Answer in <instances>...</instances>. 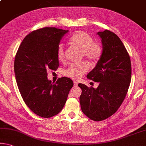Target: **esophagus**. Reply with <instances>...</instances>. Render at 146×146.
<instances>
[{"label":"esophagus","instance_id":"1","mask_svg":"<svg viewBox=\"0 0 146 146\" xmlns=\"http://www.w3.org/2000/svg\"><path fill=\"white\" fill-rule=\"evenodd\" d=\"M77 85H78V82H76V81L74 82V86L77 87Z\"/></svg>","mask_w":146,"mask_h":146}]
</instances>
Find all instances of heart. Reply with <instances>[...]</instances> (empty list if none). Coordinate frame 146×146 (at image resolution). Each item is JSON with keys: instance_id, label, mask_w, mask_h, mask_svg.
Wrapping results in <instances>:
<instances>
[{"instance_id": "1", "label": "heart", "mask_w": 146, "mask_h": 146, "mask_svg": "<svg viewBox=\"0 0 146 146\" xmlns=\"http://www.w3.org/2000/svg\"><path fill=\"white\" fill-rule=\"evenodd\" d=\"M71 41L82 50V56L90 62L98 60L103 52V47L100 43L94 42L93 38L89 34L82 31H78L73 34L71 38ZM57 57L59 60L62 61L65 58V50L63 44L60 43L57 48ZM88 66L86 62L71 64L65 69V76L73 80H78L87 72Z\"/></svg>"}]
</instances>
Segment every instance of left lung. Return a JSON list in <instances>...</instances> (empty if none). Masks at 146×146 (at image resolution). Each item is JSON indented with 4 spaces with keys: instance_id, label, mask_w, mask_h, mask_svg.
<instances>
[{
    "instance_id": "8db88e82",
    "label": "left lung",
    "mask_w": 146,
    "mask_h": 146,
    "mask_svg": "<svg viewBox=\"0 0 146 146\" xmlns=\"http://www.w3.org/2000/svg\"><path fill=\"white\" fill-rule=\"evenodd\" d=\"M103 52L87 78L99 82L96 89L83 84L80 103L82 112L94 121H100L116 112L125 98L131 80V63L129 53L114 32H99Z\"/></svg>"
}]
</instances>
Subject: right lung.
I'll return each mask as SVG.
<instances>
[{
    "label": "right lung",
    "instance_id": "1",
    "mask_svg": "<svg viewBox=\"0 0 146 146\" xmlns=\"http://www.w3.org/2000/svg\"><path fill=\"white\" fill-rule=\"evenodd\" d=\"M67 32L55 27L32 31L15 55V79L23 101L34 114L45 118L60 112L73 86L68 77L59 78L54 84L47 78V69L58 68L57 48Z\"/></svg>",
    "mask_w": 146,
    "mask_h": 146
}]
</instances>
